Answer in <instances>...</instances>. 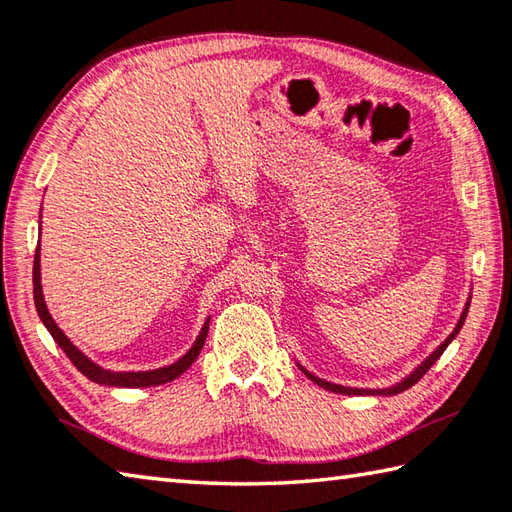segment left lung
I'll list each match as a JSON object with an SVG mask.
<instances>
[{
    "mask_svg": "<svg viewBox=\"0 0 512 512\" xmlns=\"http://www.w3.org/2000/svg\"><path fill=\"white\" fill-rule=\"evenodd\" d=\"M468 308H470V295H468V299H466V306H464V310H462V315H459V322L455 324V328H453V333H450L442 344H439L433 353H430L422 364H419L413 373L410 375H406L402 382H397V384H393V386H388V388H350V386H342V384H333V382H326V379H322V377H317V375H313L310 373V370H306L302 364L297 362V366H299V370H302V373L310 379V382H315L317 386H322V388H326V390H330V393H339V395H377V397H388V395H397V393H404V390H408L410 386H415L419 379H422L428 370H430V366H433L439 357L444 355V350L448 348V344L453 342V339L459 335V330H462V326H464V322H466V315H468Z\"/></svg>",
    "mask_w": 512,
    "mask_h": 512,
    "instance_id": "obj_1",
    "label": "left lung"
}]
</instances>
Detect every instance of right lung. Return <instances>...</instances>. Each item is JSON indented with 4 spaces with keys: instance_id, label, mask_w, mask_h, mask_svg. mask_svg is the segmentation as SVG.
Wrapping results in <instances>:
<instances>
[{
    "instance_id": "add662e5",
    "label": "right lung",
    "mask_w": 512,
    "mask_h": 512,
    "mask_svg": "<svg viewBox=\"0 0 512 512\" xmlns=\"http://www.w3.org/2000/svg\"><path fill=\"white\" fill-rule=\"evenodd\" d=\"M39 224H42V213H39ZM39 230H42V226H39ZM33 297H35L37 315L44 322V326L48 328V333L53 335L57 346L64 350L66 357L75 364V368L79 370V373L86 375L90 382L102 384V386L148 388V386H159V384L173 382V379H177L179 375L184 373V370L190 368V364L195 362L197 355H199V350L204 348L206 335H208L210 317H206V322H204L202 330H199L195 344L190 346L188 353L184 357H179L175 364H168V366H162V368H153V370H108V368H102L99 364H95L90 357H86L82 350H79L64 335V330L55 324V319L50 317L48 308H46V302H44V293H42V273H39V246L35 250V262H33Z\"/></svg>"
}]
</instances>
